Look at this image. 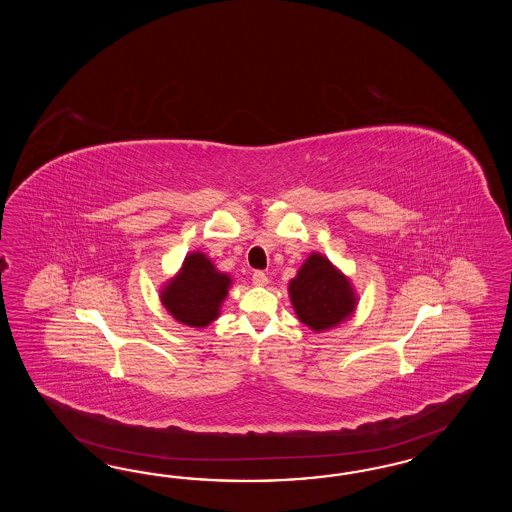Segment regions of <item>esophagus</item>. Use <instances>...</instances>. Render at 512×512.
Instances as JSON below:
<instances>
[{"instance_id":"34e87169","label":"esophagus","mask_w":512,"mask_h":512,"mask_svg":"<svg viewBox=\"0 0 512 512\" xmlns=\"http://www.w3.org/2000/svg\"><path fill=\"white\" fill-rule=\"evenodd\" d=\"M251 279H253V285H259V287H263V285L268 283V276H266L264 272H261V270H257Z\"/></svg>"}]
</instances>
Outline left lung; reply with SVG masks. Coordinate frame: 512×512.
I'll list each match as a JSON object with an SVG mask.
<instances>
[{
	"mask_svg": "<svg viewBox=\"0 0 512 512\" xmlns=\"http://www.w3.org/2000/svg\"><path fill=\"white\" fill-rule=\"evenodd\" d=\"M289 295L298 319L317 332L341 323L357 304L351 283L319 253L289 283Z\"/></svg>",
	"mask_w": 512,
	"mask_h": 512,
	"instance_id": "obj_1",
	"label": "left lung"
}]
</instances>
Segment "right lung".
Wrapping results in <instances>:
<instances>
[{
    "label": "right lung",
    "instance_id": "add662e5",
    "mask_svg": "<svg viewBox=\"0 0 512 512\" xmlns=\"http://www.w3.org/2000/svg\"><path fill=\"white\" fill-rule=\"evenodd\" d=\"M231 278L219 274L202 253L186 257L182 272L165 287L161 302L172 317L189 326H206L219 315Z\"/></svg>",
    "mask_w": 512,
    "mask_h": 512
}]
</instances>
